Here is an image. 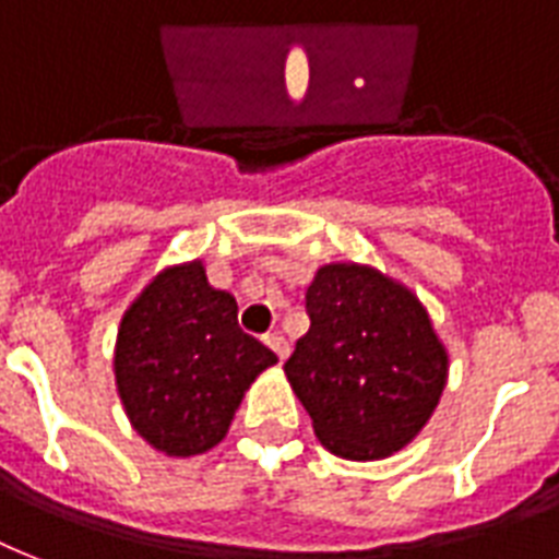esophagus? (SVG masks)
Masks as SVG:
<instances>
[{"instance_id": "34e87169", "label": "esophagus", "mask_w": 559, "mask_h": 559, "mask_svg": "<svg viewBox=\"0 0 559 559\" xmlns=\"http://www.w3.org/2000/svg\"><path fill=\"white\" fill-rule=\"evenodd\" d=\"M263 342H266V345H270V348L275 350V357H278L281 362H284V359H287V354H289V342L284 340V336H281V333H266V336H263Z\"/></svg>"}]
</instances>
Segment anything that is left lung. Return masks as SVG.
I'll use <instances>...</instances> for the list:
<instances>
[{"label":"left lung","mask_w":559,"mask_h":559,"mask_svg":"<svg viewBox=\"0 0 559 559\" xmlns=\"http://www.w3.org/2000/svg\"><path fill=\"white\" fill-rule=\"evenodd\" d=\"M310 331L284 362L322 447L348 461L403 450L432 417L450 357L417 296L362 263H324Z\"/></svg>","instance_id":"obj_1"}]
</instances>
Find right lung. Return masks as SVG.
Here are the masks:
<instances>
[{"instance_id":"right-lung-1","label":"right lung","mask_w":559,"mask_h":559,"mask_svg":"<svg viewBox=\"0 0 559 559\" xmlns=\"http://www.w3.org/2000/svg\"><path fill=\"white\" fill-rule=\"evenodd\" d=\"M275 362L240 331L235 296L211 287L202 261L162 270L118 328L116 385L127 417L153 450L177 459L217 447L243 391Z\"/></svg>"}]
</instances>
